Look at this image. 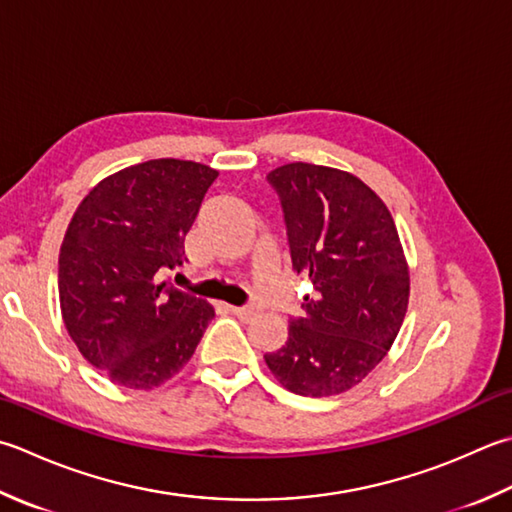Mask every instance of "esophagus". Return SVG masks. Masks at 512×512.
<instances>
[{
    "mask_svg": "<svg viewBox=\"0 0 512 512\" xmlns=\"http://www.w3.org/2000/svg\"><path fill=\"white\" fill-rule=\"evenodd\" d=\"M230 313L242 319V322H250L257 315V308L253 306H230Z\"/></svg>",
    "mask_w": 512,
    "mask_h": 512,
    "instance_id": "obj_1",
    "label": "esophagus"
}]
</instances>
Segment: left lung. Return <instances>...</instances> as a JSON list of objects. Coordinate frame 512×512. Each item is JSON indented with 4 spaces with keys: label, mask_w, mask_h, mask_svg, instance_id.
<instances>
[{
    "label": "left lung",
    "mask_w": 512,
    "mask_h": 512,
    "mask_svg": "<svg viewBox=\"0 0 512 512\" xmlns=\"http://www.w3.org/2000/svg\"><path fill=\"white\" fill-rule=\"evenodd\" d=\"M266 179L282 202L293 270L315 293L302 317L288 319L286 344L264 359L290 393L339 395L382 362L404 322L410 277L395 222L344 170L295 162Z\"/></svg>",
    "instance_id": "obj_1"
}]
</instances>
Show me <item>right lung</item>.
I'll return each mask as SVG.
<instances>
[{"mask_svg":"<svg viewBox=\"0 0 512 512\" xmlns=\"http://www.w3.org/2000/svg\"><path fill=\"white\" fill-rule=\"evenodd\" d=\"M217 170L150 159L102 179L77 206L59 250V304L88 364L124 388L150 390L193 357L213 306L162 282L184 262Z\"/></svg>","mask_w":512,"mask_h":512,"instance_id":"right-lung-1","label":"right lung"}]
</instances>
